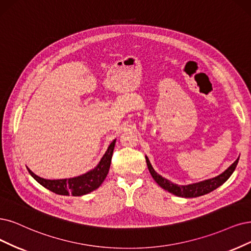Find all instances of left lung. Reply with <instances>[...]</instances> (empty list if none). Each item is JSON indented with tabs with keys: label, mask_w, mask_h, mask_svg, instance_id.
<instances>
[{
	"label": "left lung",
	"mask_w": 251,
	"mask_h": 251,
	"mask_svg": "<svg viewBox=\"0 0 251 251\" xmlns=\"http://www.w3.org/2000/svg\"><path fill=\"white\" fill-rule=\"evenodd\" d=\"M238 160H239V158L233 164H231L229 168H227L224 173L217 176V177L208 179V180H203V181H201L198 183L188 184V185H178V184L171 182L168 179L163 178L162 176H160L159 174H157L155 172V170L153 169V166H152L149 158L146 156L148 169H149V172L153 177V179L155 180V182L164 190L169 191L177 197H181V198H198L201 196H205V194H207L213 190H215L216 188L221 186V185L230 177L231 174L234 173L236 166L238 164Z\"/></svg>",
	"instance_id": "left-lung-1"
}]
</instances>
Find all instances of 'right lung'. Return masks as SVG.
Returning <instances> with one entry per match:
<instances>
[{
	"label": "right lung",
	"mask_w": 251,
	"mask_h": 251,
	"mask_svg": "<svg viewBox=\"0 0 251 251\" xmlns=\"http://www.w3.org/2000/svg\"><path fill=\"white\" fill-rule=\"evenodd\" d=\"M116 145V140L110 143L106 152L102 156L99 163L94 169L82 174L77 177L68 178V179H58L50 180L39 177L35 175L30 169H27L32 177L38 182L40 185L46 189H49L60 196H73L81 197L88 194L92 191L96 190L102 182L104 181L109 171L111 156H113L114 148Z\"/></svg>",
	"instance_id": "add662e5"
}]
</instances>
